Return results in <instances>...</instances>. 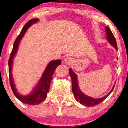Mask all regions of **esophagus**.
<instances>
[{
  "instance_id": "34e87169",
  "label": "esophagus",
  "mask_w": 128,
  "mask_h": 128,
  "mask_svg": "<svg viewBox=\"0 0 128 128\" xmlns=\"http://www.w3.org/2000/svg\"><path fill=\"white\" fill-rule=\"evenodd\" d=\"M64 62H65L67 65H70V64H72L73 62V60L71 57L67 56L64 59Z\"/></svg>"
}]
</instances>
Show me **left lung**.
<instances>
[{"label":"left lung","instance_id":"obj_1","mask_svg":"<svg viewBox=\"0 0 128 128\" xmlns=\"http://www.w3.org/2000/svg\"><path fill=\"white\" fill-rule=\"evenodd\" d=\"M105 32H106V40L109 43L115 48V49L117 51V43H116V41L114 37V35L112 34V32L110 30V29L107 26H105ZM69 74H70V77L72 79V92L73 94H74V98L76 100L77 102L80 103L82 105H84L86 106H94L95 105H98L100 103H101L102 101H104L109 95L111 94L114 88L115 84L113 86L112 89L110 92L107 94L106 96L102 97V98H92V97L88 96L87 95L85 94L84 92L80 90V88L79 86L78 83V76L72 68H69Z\"/></svg>","mask_w":128,"mask_h":128}]
</instances>
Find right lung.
<instances>
[{
	"label": "right lung",
	"instance_id": "1",
	"mask_svg": "<svg viewBox=\"0 0 128 128\" xmlns=\"http://www.w3.org/2000/svg\"><path fill=\"white\" fill-rule=\"evenodd\" d=\"M38 22V18H33L28 22L25 25L23 26V29L20 32V34L17 36L15 42H14L12 50L11 52L8 62L10 86H11L13 93L16 98L20 100L22 102L29 105H38V104L43 102L46 99L47 95L49 91L50 84L51 80L52 79L53 74H54L56 68L61 64V60H52V61H50L47 65L45 70H44L43 73L42 74L38 82L32 88L31 92H29L28 94L26 95H23L19 93L17 88H16L15 84H14V80L12 74L13 60L18 50V48L20 41L22 40L23 36L25 34L26 32L27 31L29 28L30 27V26L35 23H36Z\"/></svg>",
	"mask_w": 128,
	"mask_h": 128
}]
</instances>
